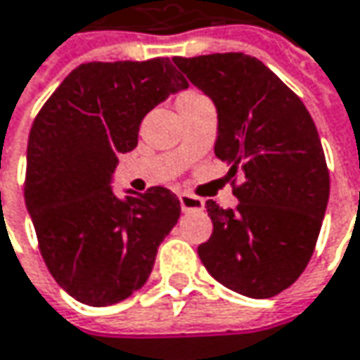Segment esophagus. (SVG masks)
Instances as JSON below:
<instances>
[{"label":"esophagus","mask_w":360,"mask_h":360,"mask_svg":"<svg viewBox=\"0 0 360 360\" xmlns=\"http://www.w3.org/2000/svg\"><path fill=\"white\" fill-rule=\"evenodd\" d=\"M179 203L183 211L191 210H203V199L191 195V193H179Z\"/></svg>","instance_id":"esophagus-1"}]
</instances>
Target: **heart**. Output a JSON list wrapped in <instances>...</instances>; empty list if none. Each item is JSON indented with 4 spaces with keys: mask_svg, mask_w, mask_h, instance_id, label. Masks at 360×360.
Masks as SVG:
<instances>
[{
    "mask_svg": "<svg viewBox=\"0 0 360 360\" xmlns=\"http://www.w3.org/2000/svg\"><path fill=\"white\" fill-rule=\"evenodd\" d=\"M185 96H195V92H189V94H183L181 98H185Z\"/></svg>",
    "mask_w": 360,
    "mask_h": 360,
    "instance_id": "heart-1",
    "label": "heart"
}]
</instances>
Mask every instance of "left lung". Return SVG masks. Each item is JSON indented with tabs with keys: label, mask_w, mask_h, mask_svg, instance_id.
Returning a JSON list of instances; mask_svg holds the SVG:
<instances>
[{
	"label": "left lung",
	"mask_w": 360,
	"mask_h": 360,
	"mask_svg": "<svg viewBox=\"0 0 360 360\" xmlns=\"http://www.w3.org/2000/svg\"><path fill=\"white\" fill-rule=\"evenodd\" d=\"M217 110L215 157L245 179L236 210L205 207L213 233L197 248L207 272L250 298H272L304 272L321 233L330 179L314 120L258 58H173Z\"/></svg>",
	"instance_id": "left-lung-1"
}]
</instances>
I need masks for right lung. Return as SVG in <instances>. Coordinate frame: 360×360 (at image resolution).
<instances>
[{"label":"right lung","instance_id":"add662e5","mask_svg":"<svg viewBox=\"0 0 360 360\" xmlns=\"http://www.w3.org/2000/svg\"><path fill=\"white\" fill-rule=\"evenodd\" d=\"M189 82L169 58L88 62L41 106L27 141L25 207L54 280L88 306L129 298L149 280L179 221L165 187L115 195L118 157L139 143L145 115Z\"/></svg>","mask_w":360,"mask_h":360}]
</instances>
